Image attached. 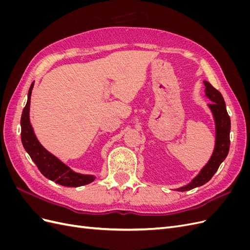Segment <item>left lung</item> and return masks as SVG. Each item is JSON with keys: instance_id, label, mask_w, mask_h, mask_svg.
Segmentation results:
<instances>
[{"instance_id": "1", "label": "left lung", "mask_w": 250, "mask_h": 250, "mask_svg": "<svg viewBox=\"0 0 250 250\" xmlns=\"http://www.w3.org/2000/svg\"><path fill=\"white\" fill-rule=\"evenodd\" d=\"M206 85V94L209 98L210 101H213L208 104L209 108L213 111L216 123V145L214 153L211 155L209 162L204 167L200 173L196 176L192 183L188 186L177 188V191L185 192L190 191L194 188H197L207 184L208 181L214 176V174L217 172L218 168L220 167L221 163L225 160L229 151V132H230V118L226 110L225 102L220 92L210 84L209 82L204 81Z\"/></svg>"}]
</instances>
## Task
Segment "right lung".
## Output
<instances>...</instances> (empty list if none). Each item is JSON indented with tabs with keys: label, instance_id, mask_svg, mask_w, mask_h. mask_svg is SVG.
<instances>
[{
	"label": "right lung",
	"instance_id": "1",
	"mask_svg": "<svg viewBox=\"0 0 250 250\" xmlns=\"http://www.w3.org/2000/svg\"><path fill=\"white\" fill-rule=\"evenodd\" d=\"M32 87L33 83L29 88L28 101L24 110H22L21 118V139L22 146L31 157V160L35 163L36 167L39 168L41 173L48 179L55 181L56 184L64 187H81L90 184L95 180V176L83 175V174L72 171L67 166L60 162L57 157L48 152L41 145V143L37 141L29 121V107L30 99H31L30 97H31Z\"/></svg>",
	"mask_w": 250,
	"mask_h": 250
}]
</instances>
